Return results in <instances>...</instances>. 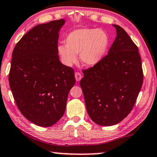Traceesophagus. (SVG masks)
Returning a JSON list of instances; mask_svg holds the SVG:
<instances>
[{
	"label": "esophagus",
	"instance_id": "34e87169",
	"mask_svg": "<svg viewBox=\"0 0 157 157\" xmlns=\"http://www.w3.org/2000/svg\"><path fill=\"white\" fill-rule=\"evenodd\" d=\"M75 79H76V80L77 81V82H78V81H80L81 80V78H82V76H81L80 73H79V72L75 73Z\"/></svg>",
	"mask_w": 157,
	"mask_h": 157
}]
</instances>
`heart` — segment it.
Here are the masks:
<instances>
[{
    "instance_id": "obj_1",
    "label": "heart",
    "mask_w": 157,
    "mask_h": 157,
    "mask_svg": "<svg viewBox=\"0 0 157 157\" xmlns=\"http://www.w3.org/2000/svg\"><path fill=\"white\" fill-rule=\"evenodd\" d=\"M66 44H60L57 51L63 64L71 67L80 61L86 67H94L102 61L108 51L109 37L104 30L96 28H80L69 33Z\"/></svg>"
}]
</instances>
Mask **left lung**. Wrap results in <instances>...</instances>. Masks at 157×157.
Segmentation results:
<instances>
[{"instance_id":"obj_1","label":"left lung","mask_w":157,"mask_h":157,"mask_svg":"<svg viewBox=\"0 0 157 157\" xmlns=\"http://www.w3.org/2000/svg\"><path fill=\"white\" fill-rule=\"evenodd\" d=\"M113 26L117 36L108 54L83 70L80 82L88 115L102 126L117 124L130 114L144 78L138 47L124 29Z\"/></svg>"}]
</instances>
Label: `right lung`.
I'll return each mask as SVG.
<instances>
[{
	"instance_id": "obj_1",
	"label": "right lung",
	"mask_w": 157,
	"mask_h": 157,
	"mask_svg": "<svg viewBox=\"0 0 157 157\" xmlns=\"http://www.w3.org/2000/svg\"><path fill=\"white\" fill-rule=\"evenodd\" d=\"M64 19L36 25L13 49L9 85L21 114L31 122L50 127L64 114L75 84L72 68L59 61V31Z\"/></svg>"
}]
</instances>
